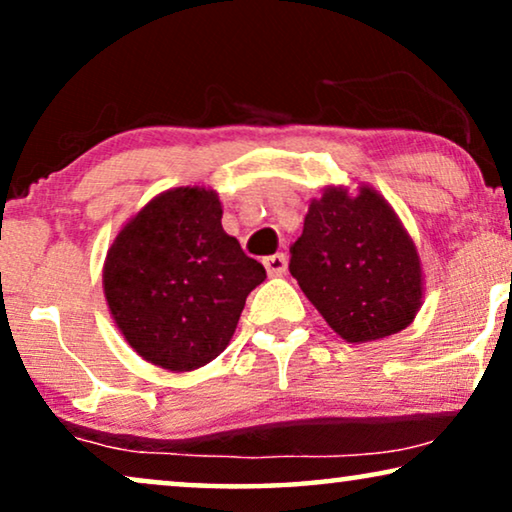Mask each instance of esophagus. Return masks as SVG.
I'll return each mask as SVG.
<instances>
[{
  "label": "esophagus",
  "instance_id": "1",
  "mask_svg": "<svg viewBox=\"0 0 512 512\" xmlns=\"http://www.w3.org/2000/svg\"><path fill=\"white\" fill-rule=\"evenodd\" d=\"M265 270H268L270 277H282L286 272V256L284 254H272L263 258Z\"/></svg>",
  "mask_w": 512,
  "mask_h": 512
}]
</instances>
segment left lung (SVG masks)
Listing matches in <instances>:
<instances>
[{"label": "left lung", "instance_id": "8db88e82", "mask_svg": "<svg viewBox=\"0 0 512 512\" xmlns=\"http://www.w3.org/2000/svg\"><path fill=\"white\" fill-rule=\"evenodd\" d=\"M291 275L342 340L389 338L415 321L424 298L417 247L373 186H326L291 247Z\"/></svg>", "mask_w": 512, "mask_h": 512}]
</instances>
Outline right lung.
Instances as JSON below:
<instances>
[{
  "label": "right lung",
  "instance_id": "1",
  "mask_svg": "<svg viewBox=\"0 0 512 512\" xmlns=\"http://www.w3.org/2000/svg\"><path fill=\"white\" fill-rule=\"evenodd\" d=\"M219 193L179 186L125 221L107 249L104 298L125 342L144 361L186 373L233 338L265 268L221 226Z\"/></svg>",
  "mask_w": 512,
  "mask_h": 512
}]
</instances>
